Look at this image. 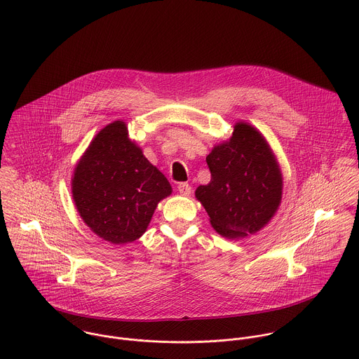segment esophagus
Here are the masks:
<instances>
[{
	"mask_svg": "<svg viewBox=\"0 0 359 359\" xmlns=\"http://www.w3.org/2000/svg\"><path fill=\"white\" fill-rule=\"evenodd\" d=\"M178 192H180L182 196H189V195H191V192H192V188H191V185H189V184H187V182H181V184L178 185Z\"/></svg>",
	"mask_w": 359,
	"mask_h": 359,
	"instance_id": "obj_1",
	"label": "esophagus"
}]
</instances>
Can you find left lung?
<instances>
[{"label":"left lung","instance_id":"obj_1","mask_svg":"<svg viewBox=\"0 0 359 359\" xmlns=\"http://www.w3.org/2000/svg\"><path fill=\"white\" fill-rule=\"evenodd\" d=\"M211 172L195 195L211 226L229 239L258 232L282 201V174L268 142L248 123H236L232 137L205 157Z\"/></svg>","mask_w":359,"mask_h":359}]
</instances>
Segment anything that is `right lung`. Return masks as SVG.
<instances>
[{
  "label": "right lung",
  "instance_id": "1",
  "mask_svg": "<svg viewBox=\"0 0 359 359\" xmlns=\"http://www.w3.org/2000/svg\"><path fill=\"white\" fill-rule=\"evenodd\" d=\"M72 195L94 233L124 245L145 233L157 203L171 195V185L130 141L126 123L117 120L102 128L81 156Z\"/></svg>",
  "mask_w": 359,
  "mask_h": 359
}]
</instances>
